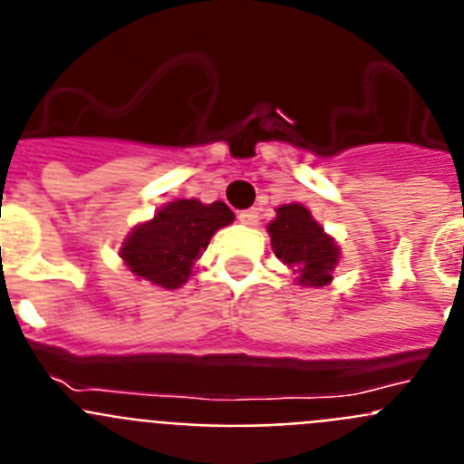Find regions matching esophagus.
I'll return each instance as SVG.
<instances>
[{"label": "esophagus", "mask_w": 464, "mask_h": 464, "mask_svg": "<svg viewBox=\"0 0 464 464\" xmlns=\"http://www.w3.org/2000/svg\"><path fill=\"white\" fill-rule=\"evenodd\" d=\"M239 220L244 225H257V220H260V213H257V208H246V211H239Z\"/></svg>", "instance_id": "obj_1"}]
</instances>
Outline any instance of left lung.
Masks as SVG:
<instances>
[{
  "instance_id": "1",
  "label": "left lung",
  "mask_w": 464,
  "mask_h": 464,
  "mask_svg": "<svg viewBox=\"0 0 464 464\" xmlns=\"http://www.w3.org/2000/svg\"><path fill=\"white\" fill-rule=\"evenodd\" d=\"M269 237L276 257L299 274L302 285L330 283L339 248L302 204L278 207L276 218L269 223Z\"/></svg>"
}]
</instances>
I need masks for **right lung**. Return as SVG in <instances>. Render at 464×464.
I'll use <instances>...</instances> for the list:
<instances>
[{
	"label": "right lung",
	"mask_w": 464,
	"mask_h": 464,
	"mask_svg": "<svg viewBox=\"0 0 464 464\" xmlns=\"http://www.w3.org/2000/svg\"><path fill=\"white\" fill-rule=\"evenodd\" d=\"M232 220L235 213L223 202L176 199L160 208L153 220L134 227L121 256L139 278L174 290L188 281L192 265L207 251L216 229Z\"/></svg>",
	"instance_id": "obj_1"
}]
</instances>
